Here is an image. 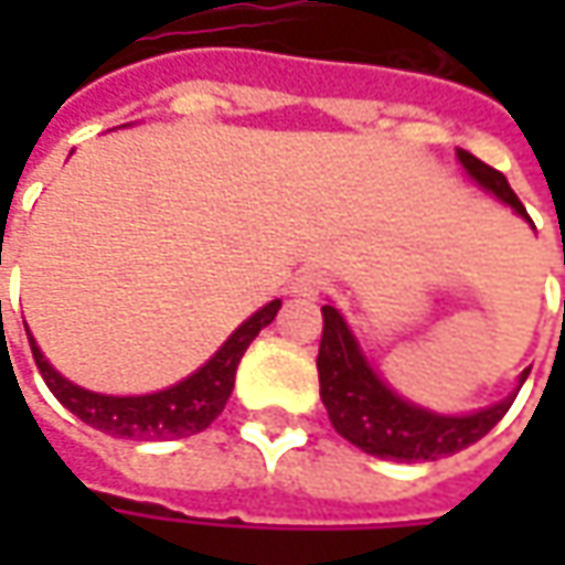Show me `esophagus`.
<instances>
[{
    "label": "esophagus",
    "mask_w": 565,
    "mask_h": 565,
    "mask_svg": "<svg viewBox=\"0 0 565 565\" xmlns=\"http://www.w3.org/2000/svg\"><path fill=\"white\" fill-rule=\"evenodd\" d=\"M323 286H327V279L315 270H301L292 279V292L298 295H317Z\"/></svg>",
    "instance_id": "esophagus-1"
}]
</instances>
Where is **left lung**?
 Listing matches in <instances>:
<instances>
[{"label": "left lung", "instance_id": "obj_1", "mask_svg": "<svg viewBox=\"0 0 565 565\" xmlns=\"http://www.w3.org/2000/svg\"><path fill=\"white\" fill-rule=\"evenodd\" d=\"M459 160L478 185L493 191L519 216L529 220L525 206L515 198V191L500 169L481 163L466 150H459ZM320 315H323V337H320V352H317L320 399L327 405V415H330L339 437H345L349 444H355L364 452L380 456V459H393V462H424V459L434 462L440 456H452L466 446L478 444L490 427L510 412L515 396L497 402L490 408H481L475 415H462V418L434 415V412H424L418 405L399 399L367 367V361L359 352V342L352 339L337 308L323 305ZM529 371L522 374V383L529 377Z\"/></svg>", "mask_w": 565, "mask_h": 565}]
</instances>
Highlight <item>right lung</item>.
I'll use <instances>...</instances> for the list:
<instances>
[{
	"instance_id": "obj_1",
	"label": "right lung",
	"mask_w": 565,
	"mask_h": 565,
	"mask_svg": "<svg viewBox=\"0 0 565 565\" xmlns=\"http://www.w3.org/2000/svg\"><path fill=\"white\" fill-rule=\"evenodd\" d=\"M279 305L282 301L276 298L267 308L248 317L201 371H194L182 383L169 386L163 393H150V396H99L90 390H81L62 374H55L50 361L36 349L33 337L28 339H31L33 361L46 380V386L81 422L97 427L103 434L128 437V440H172V437L201 434L204 427L216 422V415L226 408L228 396H232L238 361L250 345V339L257 337L267 323H273Z\"/></svg>"
}]
</instances>
